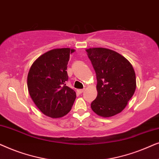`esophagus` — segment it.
Returning <instances> with one entry per match:
<instances>
[{
  "instance_id": "esophagus-1",
  "label": "esophagus",
  "mask_w": 159,
  "mask_h": 159,
  "mask_svg": "<svg viewBox=\"0 0 159 159\" xmlns=\"http://www.w3.org/2000/svg\"><path fill=\"white\" fill-rule=\"evenodd\" d=\"M84 89H80V90H77V92L80 93V94H81V93H82L84 92Z\"/></svg>"
}]
</instances>
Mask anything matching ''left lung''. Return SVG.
<instances>
[{"instance_id":"8db88e82","label":"left lung","mask_w":159,"mask_h":159,"mask_svg":"<svg viewBox=\"0 0 159 159\" xmlns=\"http://www.w3.org/2000/svg\"><path fill=\"white\" fill-rule=\"evenodd\" d=\"M96 74V98L91 103L95 114L111 117L126 107L136 89L134 69L128 60L112 50L103 48L87 49Z\"/></svg>"}]
</instances>
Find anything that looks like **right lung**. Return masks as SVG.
Segmentation results:
<instances>
[{
	"label": "right lung",
	"instance_id": "add662e5",
	"mask_svg": "<svg viewBox=\"0 0 159 159\" xmlns=\"http://www.w3.org/2000/svg\"><path fill=\"white\" fill-rule=\"evenodd\" d=\"M74 49L57 48L40 56L27 76V88L32 101L45 115L60 118L68 114L76 93L66 86L67 64Z\"/></svg>",
	"mask_w": 159,
	"mask_h": 159
}]
</instances>
